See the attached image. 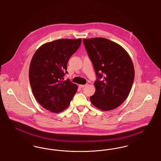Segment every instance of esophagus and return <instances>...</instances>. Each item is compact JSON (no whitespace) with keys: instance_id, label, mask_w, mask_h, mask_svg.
I'll return each mask as SVG.
<instances>
[{"instance_id":"obj_1","label":"esophagus","mask_w":161,"mask_h":161,"mask_svg":"<svg viewBox=\"0 0 161 161\" xmlns=\"http://www.w3.org/2000/svg\"><path fill=\"white\" fill-rule=\"evenodd\" d=\"M86 86V84H80V85H79L80 87H81V88H83Z\"/></svg>"}]
</instances>
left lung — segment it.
Segmentation results:
<instances>
[{"label": "left lung", "mask_w": 161, "mask_h": 161, "mask_svg": "<svg viewBox=\"0 0 161 161\" xmlns=\"http://www.w3.org/2000/svg\"><path fill=\"white\" fill-rule=\"evenodd\" d=\"M83 43L97 75L91 102L104 111L115 109L128 97L134 81L130 55L121 45L107 38H84Z\"/></svg>", "instance_id": "1"}]
</instances>
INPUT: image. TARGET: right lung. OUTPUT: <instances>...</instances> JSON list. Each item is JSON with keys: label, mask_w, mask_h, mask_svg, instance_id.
Listing matches in <instances>:
<instances>
[{"label": "right lung", "mask_w": 161, "mask_h": 161, "mask_svg": "<svg viewBox=\"0 0 161 161\" xmlns=\"http://www.w3.org/2000/svg\"><path fill=\"white\" fill-rule=\"evenodd\" d=\"M81 38H62L47 42L34 54L29 69V78L34 97L42 106L54 113L68 107L78 86L64 80L71 55L81 45Z\"/></svg>", "instance_id": "right-lung-1"}]
</instances>
